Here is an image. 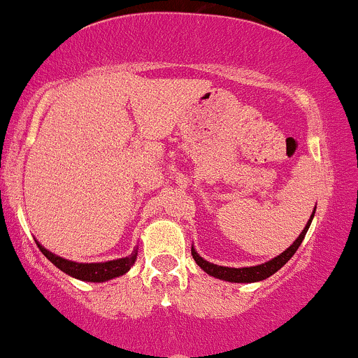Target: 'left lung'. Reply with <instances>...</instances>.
I'll return each instance as SVG.
<instances>
[{"mask_svg":"<svg viewBox=\"0 0 358 358\" xmlns=\"http://www.w3.org/2000/svg\"><path fill=\"white\" fill-rule=\"evenodd\" d=\"M315 213V210H314ZM314 213L310 215V220L307 222V226H305V229L301 231V234L298 236L296 239H294L293 245L289 246V248H286L285 252L281 253V255L274 257L272 260L265 262V264H260V265H255V267H241V268H236V267H224V265H215V264H210V262H206L205 259H201L200 255L196 253V250L191 246V255H193L194 262H196L198 265H200L201 268L206 272L208 275H213V278L217 279H222V281H229V282H257V281H264V279L271 278L272 274H275V272L279 271V268L282 267V265L288 262L291 257L296 253L298 246L301 245V241H303L305 234H307L308 227H310V222L312 219H314Z\"/></svg>","mask_w":358,"mask_h":358,"instance_id":"1","label":"left lung"}]
</instances>
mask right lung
<instances>
[{
  "mask_svg": "<svg viewBox=\"0 0 358 358\" xmlns=\"http://www.w3.org/2000/svg\"><path fill=\"white\" fill-rule=\"evenodd\" d=\"M36 245H38V248L41 250L43 255L46 257L51 264L57 265L60 271H64L65 274L72 275V278L80 279V281H87V282H103V281H108V279L119 278V275L125 274V272L132 267V264L136 262V257H138V250H134V252H132L129 257H125V259L98 262V264H79V262L62 259V257L48 252L43 245H39V241L36 243Z\"/></svg>",
  "mask_w": 358,
  "mask_h": 358,
  "instance_id": "add662e5",
  "label": "right lung"
}]
</instances>
